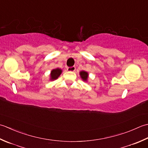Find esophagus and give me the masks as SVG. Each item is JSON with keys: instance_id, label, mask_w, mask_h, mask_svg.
Here are the masks:
<instances>
[{"instance_id": "1", "label": "esophagus", "mask_w": 148, "mask_h": 148, "mask_svg": "<svg viewBox=\"0 0 148 148\" xmlns=\"http://www.w3.org/2000/svg\"><path fill=\"white\" fill-rule=\"evenodd\" d=\"M75 69H76V68H75V66H72V67H68L67 68V70L68 71H74L75 70Z\"/></svg>"}]
</instances>
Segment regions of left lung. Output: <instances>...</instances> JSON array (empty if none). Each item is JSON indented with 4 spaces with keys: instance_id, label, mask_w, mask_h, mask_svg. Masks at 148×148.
I'll list each match as a JSON object with an SVG mask.
<instances>
[{
    "instance_id": "obj_1",
    "label": "left lung",
    "mask_w": 148,
    "mask_h": 148,
    "mask_svg": "<svg viewBox=\"0 0 148 148\" xmlns=\"http://www.w3.org/2000/svg\"><path fill=\"white\" fill-rule=\"evenodd\" d=\"M80 77L82 78V79L84 81H87V79H88V73L85 71H81L80 72Z\"/></svg>"
}]
</instances>
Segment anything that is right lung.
<instances>
[{"label":"right lung","instance_id":"add662e5","mask_svg":"<svg viewBox=\"0 0 148 148\" xmlns=\"http://www.w3.org/2000/svg\"><path fill=\"white\" fill-rule=\"evenodd\" d=\"M62 73V70L60 68H56L52 70L50 73V80H56L58 78L60 75Z\"/></svg>","mask_w":148,"mask_h":148}]
</instances>
